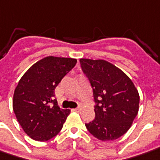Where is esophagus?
I'll return each instance as SVG.
<instances>
[{"label":"esophagus","mask_w":160,"mask_h":160,"mask_svg":"<svg viewBox=\"0 0 160 160\" xmlns=\"http://www.w3.org/2000/svg\"><path fill=\"white\" fill-rule=\"evenodd\" d=\"M72 110H73V111H75V112H79L80 110V107L76 108H73Z\"/></svg>","instance_id":"1"}]
</instances>
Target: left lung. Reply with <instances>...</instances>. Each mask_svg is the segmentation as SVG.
Instances as JSON below:
<instances>
[{"label":"left lung","mask_w":160,"mask_h":160,"mask_svg":"<svg viewBox=\"0 0 160 160\" xmlns=\"http://www.w3.org/2000/svg\"><path fill=\"white\" fill-rule=\"evenodd\" d=\"M93 88L94 120L86 127L102 141L115 140L128 131L139 108V94L123 72L105 60L80 59Z\"/></svg>","instance_id":"obj_1"}]
</instances>
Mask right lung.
<instances>
[{
    "mask_svg": "<svg viewBox=\"0 0 160 160\" xmlns=\"http://www.w3.org/2000/svg\"><path fill=\"white\" fill-rule=\"evenodd\" d=\"M76 63L71 58L46 57L34 64L19 80L13 109L22 130L32 139L47 141L61 130L70 109L58 107L54 90Z\"/></svg>",
    "mask_w": 160,
    "mask_h": 160,
    "instance_id": "1",
    "label": "right lung"
}]
</instances>
